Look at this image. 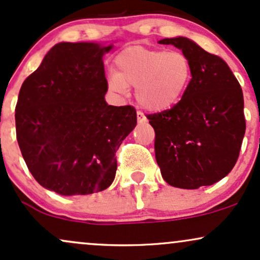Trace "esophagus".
Masks as SVG:
<instances>
[{"instance_id":"34e87169","label":"esophagus","mask_w":260,"mask_h":260,"mask_svg":"<svg viewBox=\"0 0 260 260\" xmlns=\"http://www.w3.org/2000/svg\"><path fill=\"white\" fill-rule=\"evenodd\" d=\"M137 120H138L139 123H145L147 122V117L144 116V113L138 111L137 112Z\"/></svg>"}]
</instances>
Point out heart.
Instances as JSON below:
<instances>
[{
  "label": "heart",
  "instance_id": "1",
  "mask_svg": "<svg viewBox=\"0 0 260 260\" xmlns=\"http://www.w3.org/2000/svg\"><path fill=\"white\" fill-rule=\"evenodd\" d=\"M192 63L181 51L132 46L115 58V72L110 73V91L126 95L136 86V99L149 111L171 109L186 92L192 80Z\"/></svg>",
  "mask_w": 260,
  "mask_h": 260
}]
</instances>
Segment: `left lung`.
Listing matches in <instances>:
<instances>
[{"instance_id": "1", "label": "left lung", "mask_w": 260, "mask_h": 260, "mask_svg": "<svg viewBox=\"0 0 260 260\" xmlns=\"http://www.w3.org/2000/svg\"><path fill=\"white\" fill-rule=\"evenodd\" d=\"M186 53L192 80L170 110L148 115L155 131V157L170 186L197 189L228 176L246 132L243 92L225 61L189 39H164Z\"/></svg>"}]
</instances>
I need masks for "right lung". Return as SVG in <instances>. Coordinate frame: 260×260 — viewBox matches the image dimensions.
Segmentation results:
<instances>
[{"mask_svg":"<svg viewBox=\"0 0 260 260\" xmlns=\"http://www.w3.org/2000/svg\"><path fill=\"white\" fill-rule=\"evenodd\" d=\"M112 45L59 43L24 80L16 106L17 140L39 184L61 196L106 189L116 151L134 129L133 106L105 101L103 56Z\"/></svg>","mask_w":260,"mask_h":260,"instance_id":"1","label":"right lung"}]
</instances>
